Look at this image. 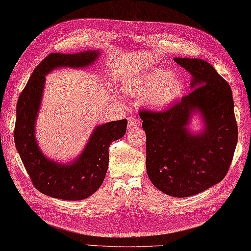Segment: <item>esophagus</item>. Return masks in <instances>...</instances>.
Here are the masks:
<instances>
[{"mask_svg": "<svg viewBox=\"0 0 251 251\" xmlns=\"http://www.w3.org/2000/svg\"><path fill=\"white\" fill-rule=\"evenodd\" d=\"M141 122L134 117H130L128 119V129H136V128L140 127Z\"/></svg>", "mask_w": 251, "mask_h": 251, "instance_id": "obj_1", "label": "esophagus"}]
</instances>
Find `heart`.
Listing matches in <instances>:
<instances>
[{
    "instance_id": "heart-1",
    "label": "heart",
    "mask_w": 251,
    "mask_h": 251,
    "mask_svg": "<svg viewBox=\"0 0 251 251\" xmlns=\"http://www.w3.org/2000/svg\"><path fill=\"white\" fill-rule=\"evenodd\" d=\"M126 92L143 98L144 104L152 109H164L175 104L185 91L184 80L172 71L155 69L138 77L125 87Z\"/></svg>"
}]
</instances>
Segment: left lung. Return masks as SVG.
Wrapping results in <instances>:
<instances>
[{
  "label": "left lung",
  "instance_id": "obj_1",
  "mask_svg": "<svg viewBox=\"0 0 251 251\" xmlns=\"http://www.w3.org/2000/svg\"><path fill=\"white\" fill-rule=\"evenodd\" d=\"M191 75V92L163 112L141 111L146 133V171L173 197H189L222 181L237 143L234 102L228 82L212 64L176 57ZM197 117L202 127L189 128Z\"/></svg>",
  "mask_w": 251,
  "mask_h": 251
}]
</instances>
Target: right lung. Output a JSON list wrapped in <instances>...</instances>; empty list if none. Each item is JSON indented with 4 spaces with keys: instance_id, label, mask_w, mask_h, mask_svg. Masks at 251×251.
Here are the masks:
<instances>
[{
    "instance_id": "add662e5",
    "label": "right lung",
    "mask_w": 251,
    "mask_h": 251,
    "mask_svg": "<svg viewBox=\"0 0 251 251\" xmlns=\"http://www.w3.org/2000/svg\"><path fill=\"white\" fill-rule=\"evenodd\" d=\"M100 54L99 50L76 54H50L38 64L19 96L14 132L16 149L36 189L53 198L81 201L98 191L108 170L109 146L113 141L123 138L126 132L127 120L96 125L79 155L66 162L48 158L38 144L36 122L46 76L56 69L88 68Z\"/></svg>"
}]
</instances>
